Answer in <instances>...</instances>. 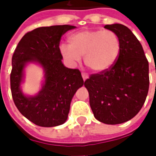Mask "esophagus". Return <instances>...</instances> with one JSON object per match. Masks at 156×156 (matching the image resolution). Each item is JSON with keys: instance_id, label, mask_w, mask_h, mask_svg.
Wrapping results in <instances>:
<instances>
[{"instance_id": "34e87169", "label": "esophagus", "mask_w": 156, "mask_h": 156, "mask_svg": "<svg viewBox=\"0 0 156 156\" xmlns=\"http://www.w3.org/2000/svg\"><path fill=\"white\" fill-rule=\"evenodd\" d=\"M81 76H82V78H83V81H86L87 78H88V75H87V74H86V73H82V74H81Z\"/></svg>"}]
</instances>
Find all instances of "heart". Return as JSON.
Masks as SVG:
<instances>
[{
    "label": "heart",
    "instance_id": "1",
    "mask_svg": "<svg viewBox=\"0 0 156 156\" xmlns=\"http://www.w3.org/2000/svg\"><path fill=\"white\" fill-rule=\"evenodd\" d=\"M69 42L60 45L63 57L75 63L84 55L85 64L96 73L110 69L121 49L118 35L111 30H81L72 34Z\"/></svg>",
    "mask_w": 156,
    "mask_h": 156
}]
</instances>
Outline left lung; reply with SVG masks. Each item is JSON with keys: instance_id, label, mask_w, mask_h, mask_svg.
Wrapping results in <instances>:
<instances>
[{"instance_id": "8db88e82", "label": "left lung", "mask_w": 156, "mask_h": 156, "mask_svg": "<svg viewBox=\"0 0 156 156\" xmlns=\"http://www.w3.org/2000/svg\"><path fill=\"white\" fill-rule=\"evenodd\" d=\"M104 27L118 35L119 56L110 69L90 75L84 86L95 119L115 125L131 120L144 104L149 87L148 62L129 27L118 23Z\"/></svg>"}]
</instances>
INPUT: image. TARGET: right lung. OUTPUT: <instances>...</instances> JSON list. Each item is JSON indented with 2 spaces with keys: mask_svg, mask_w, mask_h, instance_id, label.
<instances>
[{
  "mask_svg": "<svg viewBox=\"0 0 156 156\" xmlns=\"http://www.w3.org/2000/svg\"><path fill=\"white\" fill-rule=\"evenodd\" d=\"M76 27L57 25L35 28L19 41L12 57L11 93L16 108L30 122L41 127H55L68 119L70 103L78 88L84 84L78 69L66 68L60 51L64 34ZM40 65L44 71L42 88L34 96L22 92L21 83L27 64Z\"/></svg>",
  "mask_w": 156,
  "mask_h": 156,
  "instance_id": "obj_1",
  "label": "right lung"
}]
</instances>
